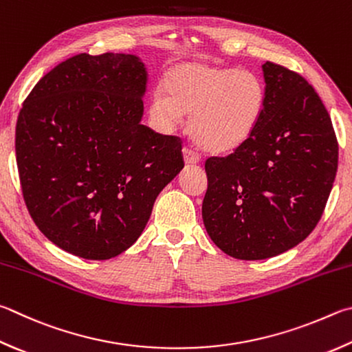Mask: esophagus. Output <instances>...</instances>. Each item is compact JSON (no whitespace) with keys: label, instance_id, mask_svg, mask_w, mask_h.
I'll return each mask as SVG.
<instances>
[{"label":"esophagus","instance_id":"esophagus-1","mask_svg":"<svg viewBox=\"0 0 352 352\" xmlns=\"http://www.w3.org/2000/svg\"><path fill=\"white\" fill-rule=\"evenodd\" d=\"M183 158H184V163H186V164L200 163V155H198L197 152H194L192 149H189V148L183 149Z\"/></svg>","mask_w":352,"mask_h":352}]
</instances>
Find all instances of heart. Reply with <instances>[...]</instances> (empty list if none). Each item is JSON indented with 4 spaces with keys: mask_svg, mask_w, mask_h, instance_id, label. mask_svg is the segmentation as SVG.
Returning <instances> with one entry per match:
<instances>
[{
    "mask_svg": "<svg viewBox=\"0 0 352 352\" xmlns=\"http://www.w3.org/2000/svg\"><path fill=\"white\" fill-rule=\"evenodd\" d=\"M266 89L251 70L180 63L152 95L151 113L164 129L190 113L189 133L201 149L228 154L254 135L265 113Z\"/></svg>",
    "mask_w": 352,
    "mask_h": 352,
    "instance_id": "obj_1",
    "label": "heart"
}]
</instances>
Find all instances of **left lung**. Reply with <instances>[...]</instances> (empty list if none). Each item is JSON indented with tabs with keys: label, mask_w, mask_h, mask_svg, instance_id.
Masks as SVG:
<instances>
[{
	"label": "left lung",
	"mask_w": 352,
	"mask_h": 352,
	"mask_svg": "<svg viewBox=\"0 0 352 352\" xmlns=\"http://www.w3.org/2000/svg\"><path fill=\"white\" fill-rule=\"evenodd\" d=\"M266 106L254 135L210 157L204 228L223 252L263 260L312 232L336 180L338 144L320 97L302 75L266 61Z\"/></svg>",
	"instance_id": "left-lung-1"
}]
</instances>
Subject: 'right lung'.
Segmentation results:
<instances>
[{
  "label": "right lung",
  "instance_id": "1",
  "mask_svg": "<svg viewBox=\"0 0 352 352\" xmlns=\"http://www.w3.org/2000/svg\"><path fill=\"white\" fill-rule=\"evenodd\" d=\"M146 82L137 55L80 54L44 75L18 115L25 206L76 257L107 260L131 248L184 168L182 140L142 124Z\"/></svg>",
  "mask_w": 352,
  "mask_h": 352
}]
</instances>
